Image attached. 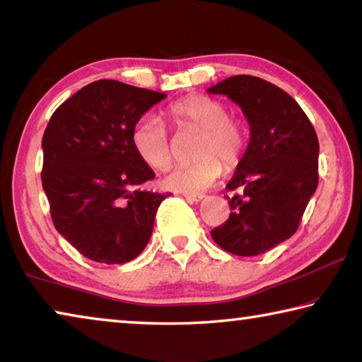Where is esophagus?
I'll return each mask as SVG.
<instances>
[{"label": "esophagus", "instance_id": "esophagus-1", "mask_svg": "<svg viewBox=\"0 0 362 362\" xmlns=\"http://www.w3.org/2000/svg\"><path fill=\"white\" fill-rule=\"evenodd\" d=\"M183 196H185L188 201H192V203H198V201L204 198V194H188V193H185Z\"/></svg>", "mask_w": 362, "mask_h": 362}]
</instances>
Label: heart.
Wrapping results in <instances>:
<instances>
[{
	"label": "heart",
	"mask_w": 362,
	"mask_h": 362,
	"mask_svg": "<svg viewBox=\"0 0 362 362\" xmlns=\"http://www.w3.org/2000/svg\"><path fill=\"white\" fill-rule=\"evenodd\" d=\"M168 116L180 131H201L196 142L198 161L179 166L164 177V187L179 193L199 194L214 185L225 169H233L246 150V131L240 119L228 116L226 105L211 95L182 97L168 107ZM131 144L140 161L155 170L173 163L166 127L155 116L140 119L131 132Z\"/></svg>",
	"instance_id": "obj_1"
}]
</instances>
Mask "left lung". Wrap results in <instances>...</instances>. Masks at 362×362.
Here are the masks:
<instances>
[{"label":"left lung","instance_id":"8db88e82","mask_svg":"<svg viewBox=\"0 0 362 362\" xmlns=\"http://www.w3.org/2000/svg\"><path fill=\"white\" fill-rule=\"evenodd\" d=\"M241 107L250 140L226 183L228 220L211 231L226 252L252 257L297 231L317 187L320 142L308 116L292 97L265 79L238 75L207 89Z\"/></svg>","mask_w":362,"mask_h":362}]
</instances>
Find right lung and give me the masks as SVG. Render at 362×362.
<instances>
[{"label": "right lung", "instance_id": "add662e5", "mask_svg": "<svg viewBox=\"0 0 362 362\" xmlns=\"http://www.w3.org/2000/svg\"><path fill=\"white\" fill-rule=\"evenodd\" d=\"M166 94L115 79L94 81L66 99L42 136V189L56 230L88 259L113 265L136 259L150 241L169 193L136 155L131 132Z\"/></svg>", "mask_w": 362, "mask_h": 362}]
</instances>
